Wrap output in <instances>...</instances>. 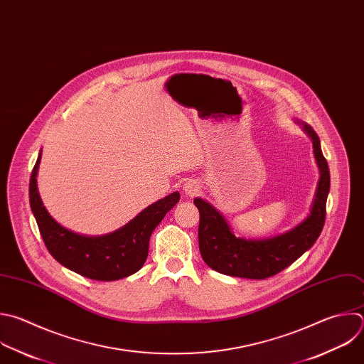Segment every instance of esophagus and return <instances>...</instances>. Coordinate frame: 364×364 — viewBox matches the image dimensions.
<instances>
[{
	"mask_svg": "<svg viewBox=\"0 0 364 364\" xmlns=\"http://www.w3.org/2000/svg\"><path fill=\"white\" fill-rule=\"evenodd\" d=\"M183 190H184V193H186L187 196L193 197V196H196L197 193H200V183L196 181V180H188V181H186V184L183 186Z\"/></svg>",
	"mask_w": 364,
	"mask_h": 364,
	"instance_id": "1",
	"label": "esophagus"
}]
</instances>
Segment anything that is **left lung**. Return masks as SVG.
<instances>
[{
  "label": "left lung",
  "mask_w": 364,
  "mask_h": 364,
  "mask_svg": "<svg viewBox=\"0 0 364 364\" xmlns=\"http://www.w3.org/2000/svg\"><path fill=\"white\" fill-rule=\"evenodd\" d=\"M300 124L313 141V153L320 170L310 214L284 234L246 240L234 235L225 218L210 203L203 198H194V204L200 211V253L210 269L225 276L263 280L289 267L316 243L326 220L330 171L321 153L318 136L309 124L301 121Z\"/></svg>",
  "instance_id": "left-lung-1"
}]
</instances>
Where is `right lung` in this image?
Returning a JSON list of instances; mask_svg holds the SVG:
<instances>
[{"instance_id":"right-lung-1","label":"right lung","mask_w":364,"mask_h":364,"mask_svg":"<svg viewBox=\"0 0 364 364\" xmlns=\"http://www.w3.org/2000/svg\"><path fill=\"white\" fill-rule=\"evenodd\" d=\"M40 161L41 151L30 178V204L50 255L64 267L91 280L112 282L137 273L147 260L151 232L178 203V191L150 204L112 232L82 235L58 224L43 205L37 187Z\"/></svg>"}]
</instances>
